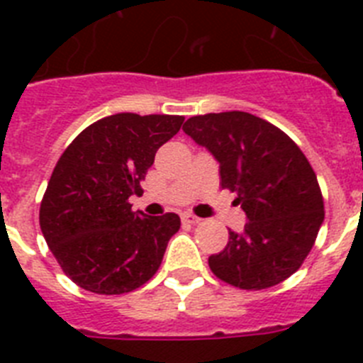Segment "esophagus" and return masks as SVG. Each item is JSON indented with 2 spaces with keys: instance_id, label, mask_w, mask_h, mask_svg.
<instances>
[{
  "instance_id": "obj_1",
  "label": "esophagus",
  "mask_w": 363,
  "mask_h": 363,
  "mask_svg": "<svg viewBox=\"0 0 363 363\" xmlns=\"http://www.w3.org/2000/svg\"><path fill=\"white\" fill-rule=\"evenodd\" d=\"M182 221H184V223H187V225H196V223H200V218H196L194 214L187 213L182 216Z\"/></svg>"
}]
</instances>
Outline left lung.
I'll return each mask as SVG.
<instances>
[{
	"instance_id": "obj_1",
	"label": "left lung",
	"mask_w": 363,
	"mask_h": 363,
	"mask_svg": "<svg viewBox=\"0 0 363 363\" xmlns=\"http://www.w3.org/2000/svg\"><path fill=\"white\" fill-rule=\"evenodd\" d=\"M184 130L218 160L221 189L238 194L249 220L209 256L211 271L247 291L287 280L313 249L325 214L306 154L284 130L242 111L192 116Z\"/></svg>"
}]
</instances>
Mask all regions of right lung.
I'll list each match as a JSON object with an SVG mask.
<instances>
[{
  "label": "right lung",
  "instance_id": "obj_1",
  "mask_svg": "<svg viewBox=\"0 0 363 363\" xmlns=\"http://www.w3.org/2000/svg\"><path fill=\"white\" fill-rule=\"evenodd\" d=\"M184 116L120 112L74 138L54 167L40 207L45 242L67 277L96 294L142 287L162 265L179 216L133 213L129 198L156 150L171 140Z\"/></svg>",
  "mask_w": 363,
  "mask_h": 363
}]
</instances>
